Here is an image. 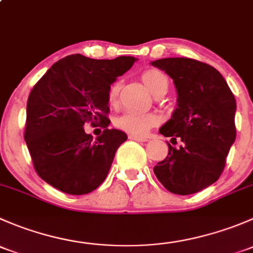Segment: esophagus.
I'll use <instances>...</instances> for the list:
<instances>
[{"instance_id":"obj_1","label":"esophagus","mask_w":253,"mask_h":253,"mask_svg":"<svg viewBox=\"0 0 253 253\" xmlns=\"http://www.w3.org/2000/svg\"><path fill=\"white\" fill-rule=\"evenodd\" d=\"M128 138L132 139V141H138V142H145V141H148L147 137H144V136H137V134H129Z\"/></svg>"}]
</instances>
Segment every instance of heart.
Returning <instances> with one entry per match:
<instances>
[{
    "mask_svg": "<svg viewBox=\"0 0 253 253\" xmlns=\"http://www.w3.org/2000/svg\"><path fill=\"white\" fill-rule=\"evenodd\" d=\"M142 79L147 88L154 95L167 91L168 82L167 76L157 68H149L142 73ZM120 83L117 81L112 82L108 88V101L115 104L119 95ZM157 124V117L152 114H141L136 111H127L116 119V126L125 132L131 134H144L150 127Z\"/></svg>",
    "mask_w": 253,
    "mask_h": 253,
    "instance_id": "obj_1",
    "label": "heart"
}]
</instances>
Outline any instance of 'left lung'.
Listing matches in <instances>:
<instances>
[{
  "label": "left lung",
  "instance_id": "1",
  "mask_svg": "<svg viewBox=\"0 0 253 253\" xmlns=\"http://www.w3.org/2000/svg\"><path fill=\"white\" fill-rule=\"evenodd\" d=\"M172 78L177 108L159 133L181 142L168 143L167 158L154 167L163 186L176 195H192L220 177L235 142L236 100L223 76L214 67L187 57L153 61Z\"/></svg>",
  "mask_w": 253,
  "mask_h": 253
}]
</instances>
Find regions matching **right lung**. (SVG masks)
<instances>
[{
  "label": "right lung",
  "instance_id": "right-lung-1",
  "mask_svg": "<svg viewBox=\"0 0 253 253\" xmlns=\"http://www.w3.org/2000/svg\"><path fill=\"white\" fill-rule=\"evenodd\" d=\"M137 58L94 60L70 55L48 68L27 103L24 139L37 174L68 195H85L103 183L127 134L108 126V88ZM105 128L94 141L84 125Z\"/></svg>",
  "mask_w": 253,
  "mask_h": 253
}]
</instances>
